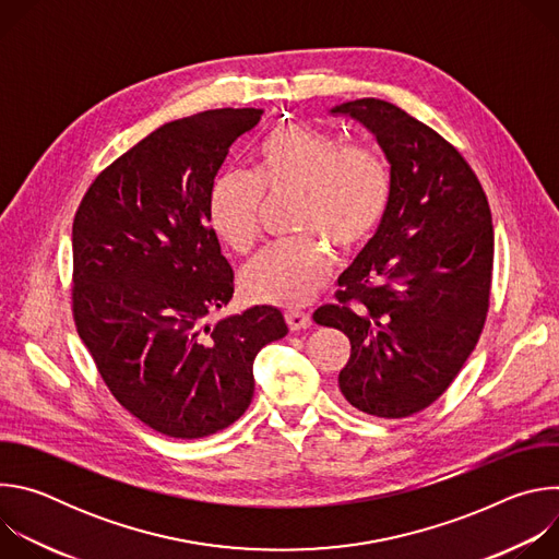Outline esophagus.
Wrapping results in <instances>:
<instances>
[{
	"mask_svg": "<svg viewBox=\"0 0 559 559\" xmlns=\"http://www.w3.org/2000/svg\"><path fill=\"white\" fill-rule=\"evenodd\" d=\"M285 321H287V325H289V330H292V332L307 330V328L311 325V318H309V313H305V311H300V309H294V307L285 309Z\"/></svg>",
	"mask_w": 559,
	"mask_h": 559,
	"instance_id": "esophagus-1",
	"label": "esophagus"
}]
</instances>
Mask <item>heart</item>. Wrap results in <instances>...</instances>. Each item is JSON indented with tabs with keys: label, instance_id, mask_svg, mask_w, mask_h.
<instances>
[{
	"label": "heart",
	"instance_id": "b5f03b06",
	"mask_svg": "<svg viewBox=\"0 0 559 559\" xmlns=\"http://www.w3.org/2000/svg\"><path fill=\"white\" fill-rule=\"evenodd\" d=\"M298 192L296 229L241 272L243 292L261 302L298 305L321 289L332 272L328 241L343 252L362 248L384 218L391 181L382 158L305 123H285L263 136L257 168L221 175L210 192V221L238 254L259 238L265 197Z\"/></svg>",
	"mask_w": 559,
	"mask_h": 559
}]
</instances>
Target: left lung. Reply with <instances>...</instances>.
Masks as SVG:
<instances>
[{
    "label": "left lung",
    "mask_w": 559,
    "mask_h": 559,
    "mask_svg": "<svg viewBox=\"0 0 559 559\" xmlns=\"http://www.w3.org/2000/svg\"><path fill=\"white\" fill-rule=\"evenodd\" d=\"M362 123L389 162L382 223L338 276V302L313 321L341 330L352 356L338 373L347 403L407 418L444 393L473 352L489 309L493 225L462 154L382 99L330 110Z\"/></svg>",
    "instance_id": "left-lung-1"
}]
</instances>
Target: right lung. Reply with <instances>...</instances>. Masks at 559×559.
Instances as JSON below:
<instances>
[{"instance_id": "right-lung-1", "label": "right lung", "mask_w": 559, "mask_h": 559, "mask_svg": "<svg viewBox=\"0 0 559 559\" xmlns=\"http://www.w3.org/2000/svg\"><path fill=\"white\" fill-rule=\"evenodd\" d=\"M261 115L223 108L154 130L95 179L72 223L76 332L117 401L170 438L241 418L257 354L287 334L272 305L207 323L234 294L210 192L229 145Z\"/></svg>"}]
</instances>
